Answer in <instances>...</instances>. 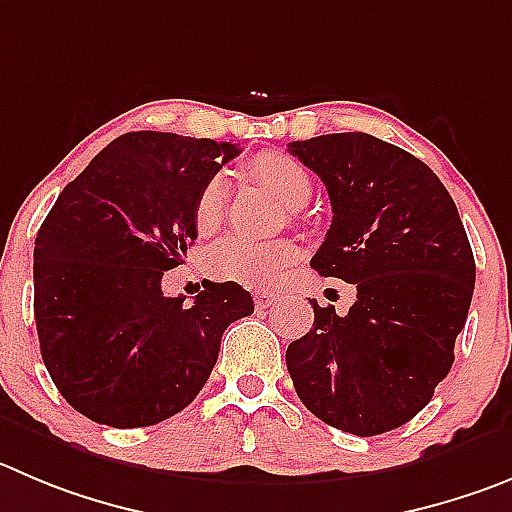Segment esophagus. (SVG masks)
I'll return each instance as SVG.
<instances>
[{
	"label": "esophagus",
	"mask_w": 512,
	"mask_h": 512,
	"mask_svg": "<svg viewBox=\"0 0 512 512\" xmlns=\"http://www.w3.org/2000/svg\"><path fill=\"white\" fill-rule=\"evenodd\" d=\"M252 298H255L257 308H270V305L275 303V295L267 293V290H255V295H252Z\"/></svg>",
	"instance_id": "obj_1"
}]
</instances>
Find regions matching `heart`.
<instances>
[{"mask_svg": "<svg viewBox=\"0 0 512 512\" xmlns=\"http://www.w3.org/2000/svg\"><path fill=\"white\" fill-rule=\"evenodd\" d=\"M250 174L257 184L272 191L285 207H300L310 199V176L303 166L288 154L265 151L250 161ZM227 186L222 179H212L199 191L194 204V224L202 234L217 232L224 219ZM298 260V247L290 240L250 242L242 237H229L219 242L209 257V270L214 278L245 285L255 290L278 288L288 267Z\"/></svg>", "mask_w": 512, "mask_h": 512, "instance_id": "obj_1", "label": "heart"}]
</instances>
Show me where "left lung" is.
Wrapping results in <instances>:
<instances>
[{
  "label": "left lung",
  "mask_w": 512,
  "mask_h": 512,
  "mask_svg": "<svg viewBox=\"0 0 512 512\" xmlns=\"http://www.w3.org/2000/svg\"><path fill=\"white\" fill-rule=\"evenodd\" d=\"M333 207L310 265L356 285L346 315L310 300L313 328L285 353L300 401L331 427L374 437L407 424L450 374L475 290V257L450 191L404 148L328 133L288 148Z\"/></svg>",
  "instance_id": "1"
}]
</instances>
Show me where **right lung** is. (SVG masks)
Here are the masks:
<instances>
[{
    "label": "right lung",
    "instance_id": "add662e5",
    "mask_svg": "<svg viewBox=\"0 0 512 512\" xmlns=\"http://www.w3.org/2000/svg\"><path fill=\"white\" fill-rule=\"evenodd\" d=\"M240 154L234 143L123 133L70 181L35 240V321L42 361L73 409L118 429L189 407L229 323L255 310L237 283L186 303L161 278L197 240L194 204Z\"/></svg>",
    "mask_w": 512,
    "mask_h": 512
}]
</instances>
